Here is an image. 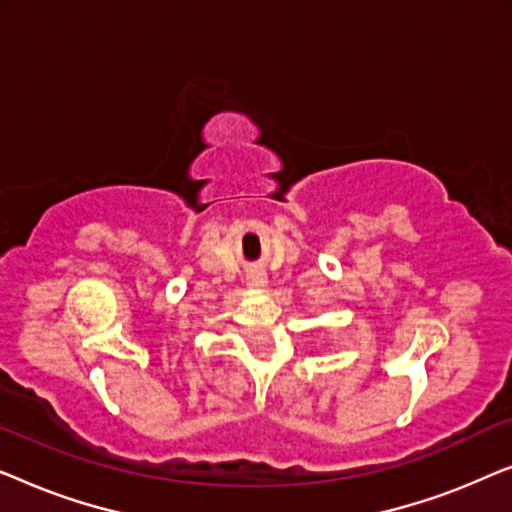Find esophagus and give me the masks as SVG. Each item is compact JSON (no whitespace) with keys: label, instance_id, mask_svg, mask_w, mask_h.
I'll return each instance as SVG.
<instances>
[{"label":"esophagus","instance_id":"esophagus-1","mask_svg":"<svg viewBox=\"0 0 512 512\" xmlns=\"http://www.w3.org/2000/svg\"><path fill=\"white\" fill-rule=\"evenodd\" d=\"M265 282H268V277H265L263 270H249L247 275L249 289H261V286H265Z\"/></svg>","mask_w":512,"mask_h":512}]
</instances>
